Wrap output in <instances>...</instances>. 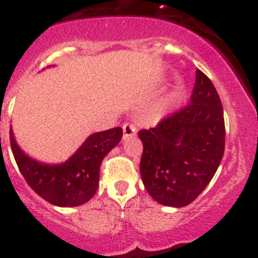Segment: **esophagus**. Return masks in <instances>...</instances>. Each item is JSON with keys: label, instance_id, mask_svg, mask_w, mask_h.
Returning <instances> with one entry per match:
<instances>
[{"label": "esophagus", "instance_id": "1", "mask_svg": "<svg viewBox=\"0 0 258 258\" xmlns=\"http://www.w3.org/2000/svg\"><path fill=\"white\" fill-rule=\"evenodd\" d=\"M136 134V127L133 124V123H124L123 124V139H130L135 136Z\"/></svg>", "mask_w": 258, "mask_h": 258}]
</instances>
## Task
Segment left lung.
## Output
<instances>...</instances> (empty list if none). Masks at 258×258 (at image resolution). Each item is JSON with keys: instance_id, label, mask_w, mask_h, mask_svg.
Returning a JSON list of instances; mask_svg holds the SVG:
<instances>
[{"instance_id": "1", "label": "left lung", "mask_w": 258, "mask_h": 258, "mask_svg": "<svg viewBox=\"0 0 258 258\" xmlns=\"http://www.w3.org/2000/svg\"><path fill=\"white\" fill-rule=\"evenodd\" d=\"M190 103L154 128L139 131L143 143L140 176L150 196L181 208L202 194L224 155L221 100L211 79L196 70Z\"/></svg>"}]
</instances>
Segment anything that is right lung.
<instances>
[{
	"mask_svg": "<svg viewBox=\"0 0 258 258\" xmlns=\"http://www.w3.org/2000/svg\"><path fill=\"white\" fill-rule=\"evenodd\" d=\"M122 135L120 127L93 134L59 164L38 162L25 154L17 144L12 125L10 146L22 176L35 194L56 207H78L95 195L102 160L120 142Z\"/></svg>",
	"mask_w": 258,
	"mask_h": 258,
	"instance_id": "obj_1",
	"label": "right lung"
}]
</instances>
